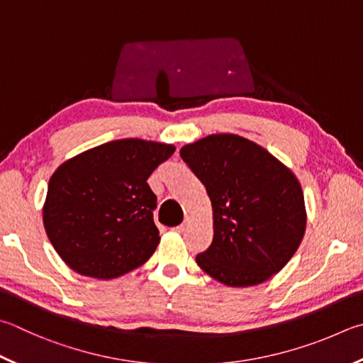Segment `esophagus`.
<instances>
[{"label": "esophagus", "instance_id": "esophagus-1", "mask_svg": "<svg viewBox=\"0 0 363 363\" xmlns=\"http://www.w3.org/2000/svg\"><path fill=\"white\" fill-rule=\"evenodd\" d=\"M190 222H192V217L186 216V219H184V222L181 223V225H177L174 230H176V232H184V230H186L190 225Z\"/></svg>", "mask_w": 363, "mask_h": 363}]
</instances>
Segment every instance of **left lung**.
Wrapping results in <instances>:
<instances>
[{
	"mask_svg": "<svg viewBox=\"0 0 363 363\" xmlns=\"http://www.w3.org/2000/svg\"><path fill=\"white\" fill-rule=\"evenodd\" d=\"M181 157L206 187L214 238L196 263L230 287H249L279 273L306 230L303 190L291 168L246 138L209 135Z\"/></svg>",
	"mask_w": 363,
	"mask_h": 363,
	"instance_id": "1",
	"label": "left lung"
}]
</instances>
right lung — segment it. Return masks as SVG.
I'll list each match as a JSON object with an SVG mask.
<instances>
[{"mask_svg":"<svg viewBox=\"0 0 363 363\" xmlns=\"http://www.w3.org/2000/svg\"><path fill=\"white\" fill-rule=\"evenodd\" d=\"M174 150L173 144L127 138L85 150L55 169L43 222L71 269L114 279L150 259L160 236L147 177Z\"/></svg>","mask_w":363,"mask_h":363,"instance_id":"1","label":"right lung"}]
</instances>
